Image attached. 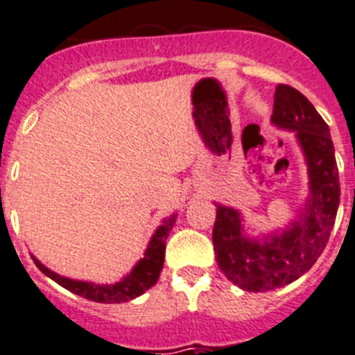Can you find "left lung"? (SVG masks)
Instances as JSON below:
<instances>
[{
    "label": "left lung",
    "instance_id": "1",
    "mask_svg": "<svg viewBox=\"0 0 355 355\" xmlns=\"http://www.w3.org/2000/svg\"><path fill=\"white\" fill-rule=\"evenodd\" d=\"M272 125L295 132L308 166L309 194L285 228L248 235L241 210L216 203L212 242L219 269L245 292L281 288L308 272L329 241L340 205V175L327 123L311 102L277 85Z\"/></svg>",
    "mask_w": 355,
    "mask_h": 355
}]
</instances>
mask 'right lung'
Masks as SVG:
<instances>
[{
  "label": "right lung",
  "mask_w": 355,
  "mask_h": 355,
  "mask_svg": "<svg viewBox=\"0 0 355 355\" xmlns=\"http://www.w3.org/2000/svg\"><path fill=\"white\" fill-rule=\"evenodd\" d=\"M175 221H177V214H171L170 217H164L154 235L150 237L148 245H146L143 258L134 265L127 276L116 283H110V285H101V283H90V281H79L72 279V277H65L56 274L54 270L47 269L42 261H38L37 258L31 254L35 265L42 270L47 277L56 281L60 286L67 288L69 292L81 295L88 301L104 302V304H120V302L132 301L141 293L157 283L159 274L164 265V253H166V239L170 235L171 228H173Z\"/></svg>",
  "instance_id": "obj_1"
}]
</instances>
